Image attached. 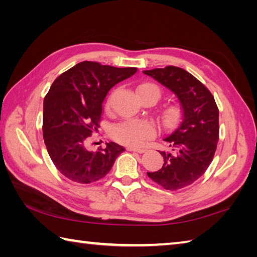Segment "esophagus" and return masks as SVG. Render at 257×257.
<instances>
[{"label": "esophagus", "instance_id": "obj_1", "mask_svg": "<svg viewBox=\"0 0 257 257\" xmlns=\"http://www.w3.org/2000/svg\"><path fill=\"white\" fill-rule=\"evenodd\" d=\"M128 151H134V152H138V154H144L146 151L145 149H138V148H133V147H128L127 148Z\"/></svg>", "mask_w": 257, "mask_h": 257}]
</instances>
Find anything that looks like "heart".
<instances>
[{
    "label": "heart",
    "instance_id": "heart-1",
    "mask_svg": "<svg viewBox=\"0 0 257 257\" xmlns=\"http://www.w3.org/2000/svg\"><path fill=\"white\" fill-rule=\"evenodd\" d=\"M138 94L140 98L145 96H154L157 101L161 97L160 87L154 83H143L138 86ZM165 119L167 121H173L178 116L176 108H169L165 111ZM156 135L155 125L149 121L140 119H130L113 125L111 129L112 138L119 144L129 147H140L146 144V141Z\"/></svg>",
    "mask_w": 257,
    "mask_h": 257
}]
</instances>
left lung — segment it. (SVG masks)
<instances>
[{
	"label": "left lung",
	"instance_id": "obj_1",
	"mask_svg": "<svg viewBox=\"0 0 257 257\" xmlns=\"http://www.w3.org/2000/svg\"><path fill=\"white\" fill-rule=\"evenodd\" d=\"M178 97L181 117L163 140L169 151H160L163 166L148 177L166 190L183 189L209 168L219 141V109L210 90L193 75L180 67L144 70Z\"/></svg>",
	"mask_w": 257,
	"mask_h": 257
}]
</instances>
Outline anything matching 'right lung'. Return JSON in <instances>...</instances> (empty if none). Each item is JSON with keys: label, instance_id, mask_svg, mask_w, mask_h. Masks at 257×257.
Returning a JSON list of instances; mask_svg holds the SVG:
<instances>
[{"label": "right lung", "instance_id": "right-lung-1", "mask_svg": "<svg viewBox=\"0 0 257 257\" xmlns=\"http://www.w3.org/2000/svg\"><path fill=\"white\" fill-rule=\"evenodd\" d=\"M136 67L117 68L81 62L54 80L44 99L43 137L54 165L74 182L98 181L111 170L122 146L106 144L92 152L86 139L99 128L102 102L108 91L132 77Z\"/></svg>", "mask_w": 257, "mask_h": 257}]
</instances>
